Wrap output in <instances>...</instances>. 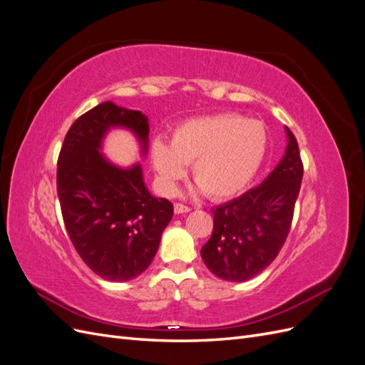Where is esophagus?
Returning <instances> with one entry per match:
<instances>
[{
  "mask_svg": "<svg viewBox=\"0 0 365 365\" xmlns=\"http://www.w3.org/2000/svg\"><path fill=\"white\" fill-rule=\"evenodd\" d=\"M173 210H175V213L182 215V213H189V212H190V207H187V205L181 204V202H176L175 207H173Z\"/></svg>",
  "mask_w": 365,
  "mask_h": 365,
  "instance_id": "esophagus-1",
  "label": "esophagus"
}]
</instances>
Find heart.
Wrapping results in <instances>:
<instances>
[{
	"label": "heart",
	"mask_w": 365,
	"mask_h": 365,
	"mask_svg": "<svg viewBox=\"0 0 365 365\" xmlns=\"http://www.w3.org/2000/svg\"><path fill=\"white\" fill-rule=\"evenodd\" d=\"M268 129L262 121L224 113L184 121L170 145L152 141L150 158L161 189L172 195L192 164V178L215 201L244 192L260 170L268 150Z\"/></svg>",
	"instance_id": "1"
}]
</instances>
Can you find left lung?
<instances>
[{
	"label": "left lung",
	"instance_id": "1",
	"mask_svg": "<svg viewBox=\"0 0 365 365\" xmlns=\"http://www.w3.org/2000/svg\"><path fill=\"white\" fill-rule=\"evenodd\" d=\"M284 157L260 185L212 208L213 233L201 250L207 268L228 282L256 277L277 257L289 235L303 161L289 128Z\"/></svg>",
	"mask_w": 365,
	"mask_h": 365
}]
</instances>
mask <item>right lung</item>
<instances>
[{
	"label": "right lung",
	"instance_id": "add662e5",
	"mask_svg": "<svg viewBox=\"0 0 365 365\" xmlns=\"http://www.w3.org/2000/svg\"><path fill=\"white\" fill-rule=\"evenodd\" d=\"M113 126L130 129L148 149V118L103 102L77 118L65 135L56 187L65 228L86 267L105 280L126 282L155 257L173 205L148 192L140 164L120 169L98 152Z\"/></svg>",
	"mask_w": 365,
	"mask_h": 365
}]
</instances>
